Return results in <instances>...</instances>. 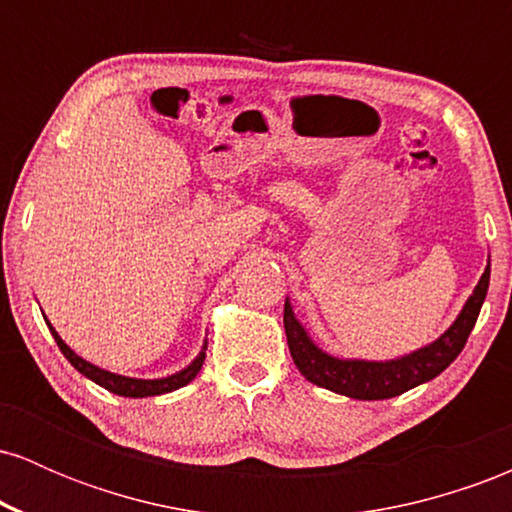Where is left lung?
<instances>
[{
  "mask_svg": "<svg viewBox=\"0 0 512 512\" xmlns=\"http://www.w3.org/2000/svg\"><path fill=\"white\" fill-rule=\"evenodd\" d=\"M491 262L486 264L474 293L464 303L462 313L440 334L433 344L392 361H354V358H334L317 349L301 322L293 315L291 303L284 305V330L289 339V351L296 368L317 387L337 392V395L354 399H390L411 390V387L428 383L460 356L467 344L469 332L477 325L481 305L489 291Z\"/></svg>",
  "mask_w": 512,
  "mask_h": 512,
  "instance_id": "left-lung-1",
  "label": "left lung"
}]
</instances>
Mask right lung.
<instances>
[{
	"instance_id": "obj_1",
	"label": "right lung",
	"mask_w": 512,
	"mask_h": 512,
	"mask_svg": "<svg viewBox=\"0 0 512 512\" xmlns=\"http://www.w3.org/2000/svg\"><path fill=\"white\" fill-rule=\"evenodd\" d=\"M48 327H50L52 337H55L57 346H60L64 358H67V361L72 363V366L79 370L81 375H86L88 380H93L96 385H101L108 392H113V395H120V397H154V395H163V392L178 390V387H185L190 380L197 378V373L202 370L204 358H207V354H204V351H207V344H204L195 361H192L187 368H182L180 373H173V375H168V378H158V380L125 378V375L110 373V370L93 366V363H88L81 356H76L74 351L62 342V337L55 332V327H52L50 322H48Z\"/></svg>"
}]
</instances>
